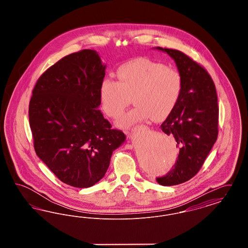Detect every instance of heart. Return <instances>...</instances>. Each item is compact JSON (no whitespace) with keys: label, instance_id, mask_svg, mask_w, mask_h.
Returning <instances> with one entry per match:
<instances>
[{"label":"heart","instance_id":"b5f03b06","mask_svg":"<svg viewBox=\"0 0 248 248\" xmlns=\"http://www.w3.org/2000/svg\"><path fill=\"white\" fill-rule=\"evenodd\" d=\"M117 77L119 82L103 80L99 95L103 110L112 118L121 115L132 96L136 107L120 118L121 127H131L151 118L165 119L177 106L182 93L180 72L150 59H135L122 65Z\"/></svg>","mask_w":248,"mask_h":248}]
</instances>
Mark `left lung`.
Masks as SVG:
<instances>
[{
	"label": "left lung",
	"instance_id": "obj_1",
	"mask_svg": "<svg viewBox=\"0 0 248 248\" xmlns=\"http://www.w3.org/2000/svg\"><path fill=\"white\" fill-rule=\"evenodd\" d=\"M154 49L174 59L183 79L177 106L161 124L177 142L179 154L170 172L156 178L163 186H174L194 177L212 150L218 133L217 96L212 78L198 63L178 50Z\"/></svg>",
	"mask_w": 248,
	"mask_h": 248
}]
</instances>
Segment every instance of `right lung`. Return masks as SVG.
I'll return each mask as SVG.
<instances>
[{
  "label": "right lung",
  "mask_w": 248,
  "mask_h": 248,
  "mask_svg": "<svg viewBox=\"0 0 248 248\" xmlns=\"http://www.w3.org/2000/svg\"><path fill=\"white\" fill-rule=\"evenodd\" d=\"M106 65L84 49L50 67L37 81L29 107L37 156L62 182L89 188L105 176L125 135L111 129L100 106Z\"/></svg>",
  "instance_id": "obj_1"
}]
</instances>
